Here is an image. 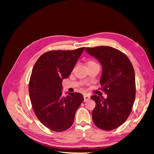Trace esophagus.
Wrapping results in <instances>:
<instances>
[{"instance_id": "esophagus-1", "label": "esophagus", "mask_w": 154, "mask_h": 154, "mask_svg": "<svg viewBox=\"0 0 154 154\" xmlns=\"http://www.w3.org/2000/svg\"><path fill=\"white\" fill-rule=\"evenodd\" d=\"M83 97H84V101H85V102H86V101H87L88 100L90 99V97L89 95H87V94H84Z\"/></svg>"}]
</instances>
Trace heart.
<instances>
[{
	"label": "heart",
	"mask_w": 154,
	"mask_h": 154,
	"mask_svg": "<svg viewBox=\"0 0 154 154\" xmlns=\"http://www.w3.org/2000/svg\"><path fill=\"white\" fill-rule=\"evenodd\" d=\"M95 63H97L96 62H94L93 61H88V63H87V65H90L95 64Z\"/></svg>",
	"instance_id": "obj_1"
}]
</instances>
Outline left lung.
<instances>
[{
	"instance_id": "1",
	"label": "left lung",
	"mask_w": 154,
	"mask_h": 154,
	"mask_svg": "<svg viewBox=\"0 0 154 154\" xmlns=\"http://www.w3.org/2000/svg\"><path fill=\"white\" fill-rule=\"evenodd\" d=\"M85 50L102 65L100 89L107 94L106 99L97 94L91 97L96 103L93 122L100 129L114 130L125 122L132 111L136 97L134 69L128 57L117 49L97 46Z\"/></svg>"
}]
</instances>
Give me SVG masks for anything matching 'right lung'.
Wrapping results in <instances>:
<instances>
[{
    "instance_id": "right-lung-1",
    "label": "right lung",
    "mask_w": 154,
    "mask_h": 154,
    "mask_svg": "<svg viewBox=\"0 0 154 154\" xmlns=\"http://www.w3.org/2000/svg\"><path fill=\"white\" fill-rule=\"evenodd\" d=\"M84 50L83 47L47 51L38 58L32 69L28 85L32 108L38 120L53 131L69 128L84 100L79 93L61 96L62 81L69 76Z\"/></svg>"
}]
</instances>
